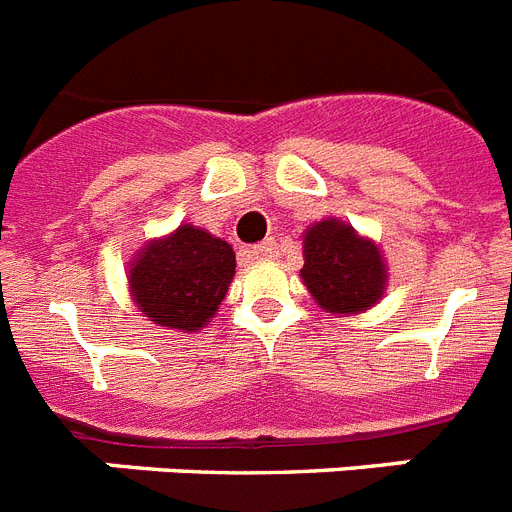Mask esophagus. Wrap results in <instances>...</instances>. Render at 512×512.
<instances>
[{
	"label": "esophagus",
	"instance_id": "obj_1",
	"mask_svg": "<svg viewBox=\"0 0 512 512\" xmlns=\"http://www.w3.org/2000/svg\"><path fill=\"white\" fill-rule=\"evenodd\" d=\"M251 256L256 261H269V259H274V256H277V243H274L272 238L269 240H264V243H259V246H253L251 248Z\"/></svg>",
	"mask_w": 512,
	"mask_h": 512
}]
</instances>
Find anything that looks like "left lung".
I'll return each mask as SVG.
<instances>
[{"label":"left lung","instance_id":"left-lung-1","mask_svg":"<svg viewBox=\"0 0 512 512\" xmlns=\"http://www.w3.org/2000/svg\"><path fill=\"white\" fill-rule=\"evenodd\" d=\"M303 285L326 313L349 316L373 308L388 282L381 248L342 220H321L305 230Z\"/></svg>","mask_w":512,"mask_h":512}]
</instances>
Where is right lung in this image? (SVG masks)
<instances>
[{"label": "right lung", "mask_w": 512, "mask_h": 512, "mask_svg": "<svg viewBox=\"0 0 512 512\" xmlns=\"http://www.w3.org/2000/svg\"><path fill=\"white\" fill-rule=\"evenodd\" d=\"M235 274V251L222 238L194 225L150 240L134 256L129 290L157 326L199 331L217 313Z\"/></svg>", "instance_id": "1"}]
</instances>
